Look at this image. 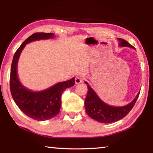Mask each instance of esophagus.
Returning <instances> with one entry per match:
<instances>
[{"mask_svg": "<svg viewBox=\"0 0 153 153\" xmlns=\"http://www.w3.org/2000/svg\"><path fill=\"white\" fill-rule=\"evenodd\" d=\"M83 81V79L81 78V77L77 76L75 78V83H76V84H79V83H82Z\"/></svg>", "mask_w": 153, "mask_h": 153, "instance_id": "esophagus-1", "label": "esophagus"}]
</instances>
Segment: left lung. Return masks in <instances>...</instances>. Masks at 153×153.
<instances>
[{
  "label": "left lung",
  "instance_id": "8db88e82",
  "mask_svg": "<svg viewBox=\"0 0 153 153\" xmlns=\"http://www.w3.org/2000/svg\"><path fill=\"white\" fill-rule=\"evenodd\" d=\"M120 42L119 46L134 48L130 44L122 38H118ZM88 87V94L85 100V111L91 118L102 123H110L116 122L122 119L129 114L134 105L139 97V93L134 100L126 106L117 107L109 106L100 99L97 94L90 86L88 83L85 81Z\"/></svg>",
  "mask_w": 153,
  "mask_h": 153
}]
</instances>
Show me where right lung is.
Segmentation results:
<instances>
[{"label": "right lung", "mask_w": 153, "mask_h": 153, "mask_svg": "<svg viewBox=\"0 0 153 153\" xmlns=\"http://www.w3.org/2000/svg\"><path fill=\"white\" fill-rule=\"evenodd\" d=\"M52 37L53 33H35L28 37L14 53L10 71V91L14 102L26 116L38 121L47 120L59 114L62 92L74 85V78L56 83L45 91L33 92L23 86L19 80L16 72L17 62L26 44Z\"/></svg>", "instance_id": "add662e5"}]
</instances>
